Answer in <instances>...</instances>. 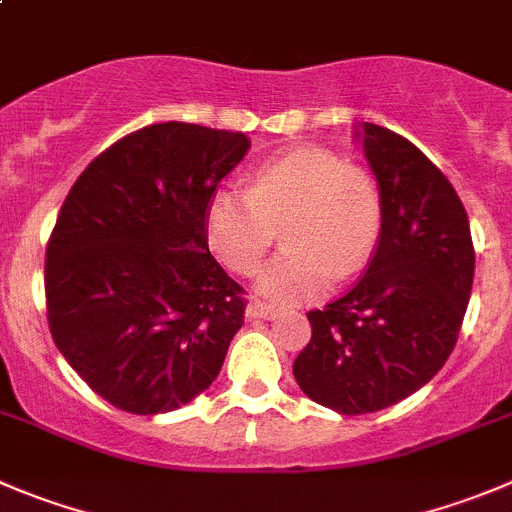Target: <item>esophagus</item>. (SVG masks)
I'll return each mask as SVG.
<instances>
[{
    "instance_id": "1",
    "label": "esophagus",
    "mask_w": 512,
    "mask_h": 512,
    "mask_svg": "<svg viewBox=\"0 0 512 512\" xmlns=\"http://www.w3.org/2000/svg\"><path fill=\"white\" fill-rule=\"evenodd\" d=\"M274 314H276L274 306L264 304V301H251V304L246 306L248 319H274Z\"/></svg>"
}]
</instances>
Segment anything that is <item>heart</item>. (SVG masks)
Instances as JSON below:
<instances>
[{"mask_svg": "<svg viewBox=\"0 0 512 512\" xmlns=\"http://www.w3.org/2000/svg\"><path fill=\"white\" fill-rule=\"evenodd\" d=\"M379 228L382 203L372 175L319 145L269 160L253 175L251 191L216 193L206 211L208 246L238 276L261 269L281 231L286 251L256 286L279 306L321 299L332 276L357 274Z\"/></svg>", "mask_w": 512, "mask_h": 512, "instance_id": "heart-1", "label": "heart"}]
</instances>
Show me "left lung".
I'll return each mask as SVG.
<instances>
[{
  "label": "left lung",
  "mask_w": 512,
  "mask_h": 512,
  "mask_svg": "<svg viewBox=\"0 0 512 512\" xmlns=\"http://www.w3.org/2000/svg\"><path fill=\"white\" fill-rule=\"evenodd\" d=\"M357 138L379 186V241L354 289L306 314L311 342L294 362L301 392L339 415L397 405L440 372L475 274L465 206L440 168L382 125Z\"/></svg>",
  "instance_id": "1"
}]
</instances>
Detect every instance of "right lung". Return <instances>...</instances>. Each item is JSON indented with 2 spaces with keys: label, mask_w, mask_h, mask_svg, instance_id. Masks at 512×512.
Wrapping results in <instances>:
<instances>
[{
  "label": "right lung",
  "mask_w": 512,
  "mask_h": 512,
  "mask_svg": "<svg viewBox=\"0 0 512 512\" xmlns=\"http://www.w3.org/2000/svg\"><path fill=\"white\" fill-rule=\"evenodd\" d=\"M243 133L158 123L97 155L47 243V321L62 357L118 410L188 405L221 372L243 289L208 251L206 211Z\"/></svg>",
  "instance_id": "1"
}]
</instances>
